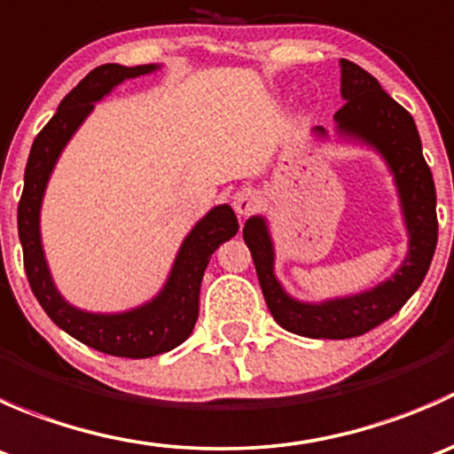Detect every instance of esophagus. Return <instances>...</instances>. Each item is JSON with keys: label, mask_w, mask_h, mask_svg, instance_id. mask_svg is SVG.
I'll use <instances>...</instances> for the list:
<instances>
[{"label": "esophagus", "mask_w": 454, "mask_h": 454, "mask_svg": "<svg viewBox=\"0 0 454 454\" xmlns=\"http://www.w3.org/2000/svg\"><path fill=\"white\" fill-rule=\"evenodd\" d=\"M232 206H235L237 215H241V217H246V215L254 213V210L261 206L259 191H254V189L237 191L235 198H232Z\"/></svg>", "instance_id": "34e87169"}]
</instances>
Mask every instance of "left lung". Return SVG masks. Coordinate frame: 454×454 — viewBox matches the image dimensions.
<instances>
[{
    "label": "left lung",
    "mask_w": 454,
    "mask_h": 454,
    "mask_svg": "<svg viewBox=\"0 0 454 454\" xmlns=\"http://www.w3.org/2000/svg\"><path fill=\"white\" fill-rule=\"evenodd\" d=\"M340 96L345 105L333 116L338 138L373 149L393 176L402 222L409 235L404 261L391 277L369 290L309 303L287 294L277 278V253L268 219L253 215L244 226V239L253 253L256 277L272 318L299 336L332 340L360 336L400 312L422 286L437 248V195L413 116L369 72L347 59H340ZM312 134L329 138L323 127H316Z\"/></svg>",
    "instance_id": "obj_1"
}]
</instances>
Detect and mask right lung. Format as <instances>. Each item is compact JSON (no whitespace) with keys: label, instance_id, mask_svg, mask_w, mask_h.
Segmentation results:
<instances>
[{"label":"right lung","instance_id":"obj_1","mask_svg":"<svg viewBox=\"0 0 454 454\" xmlns=\"http://www.w3.org/2000/svg\"><path fill=\"white\" fill-rule=\"evenodd\" d=\"M162 66H118L107 63L81 81L59 105L57 114L39 131L28 155L24 193L17 208V228L24 248V265L32 292L54 325L83 345L121 358H151L167 354L193 333L200 314V287L210 256L239 231L235 210L228 204L210 208L182 241L162 290L138 308L125 312H87L59 292L41 241V206L50 176L72 136L79 131L98 100L114 87L136 76L153 74Z\"/></svg>","mask_w":454,"mask_h":454}]
</instances>
